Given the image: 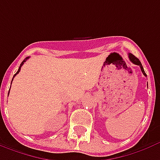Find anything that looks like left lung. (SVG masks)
Returning <instances> with one entry per match:
<instances>
[{"instance_id": "obj_1", "label": "left lung", "mask_w": 160, "mask_h": 160, "mask_svg": "<svg viewBox=\"0 0 160 160\" xmlns=\"http://www.w3.org/2000/svg\"><path fill=\"white\" fill-rule=\"evenodd\" d=\"M128 57H129V60H130L131 62L134 63V64H135V65H138V66H140L142 73L144 74L145 76H147V74H146V73H145L144 68H143V67H142V65H141L140 60L138 59L137 57H135V56H134L133 54H131V53H128Z\"/></svg>"}]
</instances>
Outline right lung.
I'll list each match as a JSON object with an SVG mask.
<instances>
[{
  "label": "right lung",
  "instance_id": "obj_1",
  "mask_svg": "<svg viewBox=\"0 0 160 160\" xmlns=\"http://www.w3.org/2000/svg\"><path fill=\"white\" fill-rule=\"evenodd\" d=\"M27 59H29V56H28V57H26V58H25V60H24V61H23L22 62H21V64H20V66H19V69H18V71H17V73H16L15 74L13 75V77H12V80H13V78L15 77L16 74H17V73H19V71H20V68H21V67H22V65H23V64H24V62H26V60H27ZM11 84H12V83H11ZM8 94H9V92H8Z\"/></svg>",
  "mask_w": 160,
  "mask_h": 160
}]
</instances>
